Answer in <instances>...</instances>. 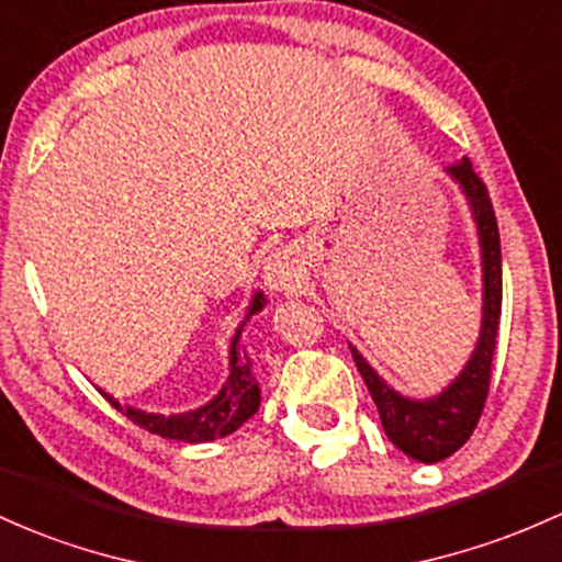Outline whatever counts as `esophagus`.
I'll use <instances>...</instances> for the list:
<instances>
[{
	"mask_svg": "<svg viewBox=\"0 0 562 562\" xmlns=\"http://www.w3.org/2000/svg\"><path fill=\"white\" fill-rule=\"evenodd\" d=\"M299 277H301V263L291 250L274 252V256H269L267 267H263V285H267L271 293L293 291Z\"/></svg>",
	"mask_w": 562,
	"mask_h": 562,
	"instance_id": "34e87169",
	"label": "esophagus"
}]
</instances>
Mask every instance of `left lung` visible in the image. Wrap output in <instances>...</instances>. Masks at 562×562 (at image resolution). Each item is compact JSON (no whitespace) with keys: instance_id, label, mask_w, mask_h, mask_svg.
Here are the masks:
<instances>
[{"instance_id":"obj_1","label":"left lung","mask_w":562,"mask_h":562,"mask_svg":"<svg viewBox=\"0 0 562 562\" xmlns=\"http://www.w3.org/2000/svg\"><path fill=\"white\" fill-rule=\"evenodd\" d=\"M448 176L459 183L467 205H470L474 229L480 243V269H483V319L472 357L451 384L431 397L416 400L400 394L368 366L366 357L349 344L357 371L366 379L386 437L411 459L422 464H437L448 459L470 440L483 413L491 384V362L496 351L498 319H502V245H498L496 215L485 183L472 170L470 159H459Z\"/></svg>"}]
</instances>
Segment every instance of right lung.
I'll use <instances>...</instances> for the list:
<instances>
[{"label":"right lung","mask_w":562,"mask_h":562,"mask_svg":"<svg viewBox=\"0 0 562 562\" xmlns=\"http://www.w3.org/2000/svg\"><path fill=\"white\" fill-rule=\"evenodd\" d=\"M267 306V299L263 293H252V301L248 306V314L239 323V328L234 330L232 347H229V375H226L224 386H221L218 394L213 400H207L200 408L187 411V413H146L140 408H133V405H120V400L111 397L109 392L101 394L114 405L116 411L125 413L133 424H138L140 429L151 431V435L168 437V440H181V442H211L218 440V437L232 435L234 429L243 427L245 422L258 411L261 405V386H258L256 375H252V362L248 355H239L237 344L239 336H243L245 323Z\"/></svg>","instance_id":"1"}]
</instances>
